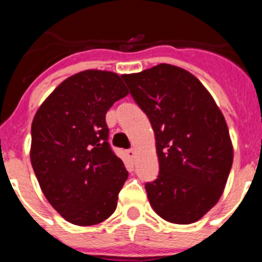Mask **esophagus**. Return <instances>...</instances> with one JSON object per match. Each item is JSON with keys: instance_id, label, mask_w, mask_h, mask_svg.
Here are the masks:
<instances>
[{"instance_id": "esophagus-1", "label": "esophagus", "mask_w": 262, "mask_h": 262, "mask_svg": "<svg viewBox=\"0 0 262 262\" xmlns=\"http://www.w3.org/2000/svg\"><path fill=\"white\" fill-rule=\"evenodd\" d=\"M126 154L129 159H134V156H135V149H133V148H131V149H127Z\"/></svg>"}]
</instances>
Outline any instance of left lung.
Masks as SVG:
<instances>
[{
    "instance_id": "8db88e82",
    "label": "left lung",
    "mask_w": 262,
    "mask_h": 262,
    "mask_svg": "<svg viewBox=\"0 0 262 262\" xmlns=\"http://www.w3.org/2000/svg\"><path fill=\"white\" fill-rule=\"evenodd\" d=\"M129 93L155 131L160 172L145 184L164 221H200L223 194L233 147L221 108L198 78L170 64L123 75Z\"/></svg>"
}]
</instances>
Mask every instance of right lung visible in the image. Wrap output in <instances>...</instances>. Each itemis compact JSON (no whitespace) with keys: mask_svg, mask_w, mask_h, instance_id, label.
I'll return each mask as SVG.
<instances>
[{"mask_svg":"<svg viewBox=\"0 0 262 262\" xmlns=\"http://www.w3.org/2000/svg\"><path fill=\"white\" fill-rule=\"evenodd\" d=\"M127 94L122 76L88 69L62 81L32 119V169L48 202L69 223L98 224L117 209L128 172L111 151L105 118Z\"/></svg>","mask_w":262,"mask_h":262,"instance_id":"right-lung-1","label":"right lung"}]
</instances>
